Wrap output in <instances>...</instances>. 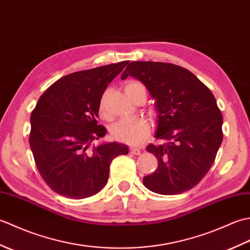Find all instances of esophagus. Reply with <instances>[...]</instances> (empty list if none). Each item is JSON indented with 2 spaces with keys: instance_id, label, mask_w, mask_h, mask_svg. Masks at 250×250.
I'll list each match as a JSON object with an SVG mask.
<instances>
[{
  "instance_id": "34e87169",
  "label": "esophagus",
  "mask_w": 250,
  "mask_h": 250,
  "mask_svg": "<svg viewBox=\"0 0 250 250\" xmlns=\"http://www.w3.org/2000/svg\"><path fill=\"white\" fill-rule=\"evenodd\" d=\"M130 153L131 155H135V156H137V155H140L141 153V149L140 148H130Z\"/></svg>"
}]
</instances>
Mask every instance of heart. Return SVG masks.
<instances>
[{"label": "heart", "mask_w": 250, "mask_h": 250, "mask_svg": "<svg viewBox=\"0 0 250 250\" xmlns=\"http://www.w3.org/2000/svg\"><path fill=\"white\" fill-rule=\"evenodd\" d=\"M125 90L126 94L131 97L137 90H144L147 93L146 87L142 83L137 81H130L125 83ZM100 113L105 115V104L104 99L100 103ZM149 124L143 117L131 119H120L111 126V135L118 142L125 143L129 145H137L144 141L149 134Z\"/></svg>", "instance_id": "obj_1"}]
</instances>
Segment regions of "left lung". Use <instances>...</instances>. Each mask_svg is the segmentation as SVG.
<instances>
[{
	"instance_id": "left-lung-1",
	"label": "left lung",
	"mask_w": 250,
	"mask_h": 250,
	"mask_svg": "<svg viewBox=\"0 0 250 250\" xmlns=\"http://www.w3.org/2000/svg\"><path fill=\"white\" fill-rule=\"evenodd\" d=\"M128 76L145 84L159 113V144L146 147L158 159V168L143 183L164 195L190 190L209 171L224 137L214 94L194 74L172 63L133 61L121 78Z\"/></svg>"
}]
</instances>
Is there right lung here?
<instances>
[{
	"label": "right lung",
	"instance_id": "right-lung-1",
	"mask_svg": "<svg viewBox=\"0 0 250 250\" xmlns=\"http://www.w3.org/2000/svg\"><path fill=\"white\" fill-rule=\"evenodd\" d=\"M128 63L68 74L37 101L30 119V147L42 178L58 194L84 199L98 193L107 183L111 161L129 152L116 142L93 145L106 134L98 121L101 99Z\"/></svg>",
	"mask_w": 250,
	"mask_h": 250
}]
</instances>
